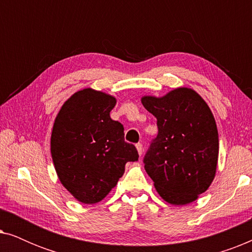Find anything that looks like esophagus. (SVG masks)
Instances as JSON below:
<instances>
[{"label": "esophagus", "instance_id": "34e87169", "mask_svg": "<svg viewBox=\"0 0 252 252\" xmlns=\"http://www.w3.org/2000/svg\"><path fill=\"white\" fill-rule=\"evenodd\" d=\"M135 147H136V150H137V153H139V155L141 156V155H142V153H143V148H142V144L141 143H137V144H135Z\"/></svg>", "mask_w": 252, "mask_h": 252}]
</instances>
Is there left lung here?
<instances>
[{
	"instance_id": "left-lung-1",
	"label": "left lung",
	"mask_w": 252,
	"mask_h": 252,
	"mask_svg": "<svg viewBox=\"0 0 252 252\" xmlns=\"http://www.w3.org/2000/svg\"><path fill=\"white\" fill-rule=\"evenodd\" d=\"M141 102L157 118L158 135L144 156V170L161 198L186 205L216 177L219 137L211 109L194 89L179 87Z\"/></svg>"
}]
</instances>
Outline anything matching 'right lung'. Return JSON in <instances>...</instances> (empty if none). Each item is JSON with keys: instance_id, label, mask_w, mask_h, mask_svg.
<instances>
[{"instance_id": "right-lung-1", "label": "right lung", "mask_w": 252, "mask_h": 252, "mask_svg": "<svg viewBox=\"0 0 252 252\" xmlns=\"http://www.w3.org/2000/svg\"><path fill=\"white\" fill-rule=\"evenodd\" d=\"M117 98L84 88L67 98L55 119L50 150L64 188L84 204L106 197L125 172L139 159L136 148L124 140V127L110 117Z\"/></svg>"}]
</instances>
